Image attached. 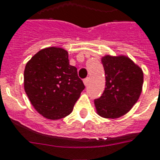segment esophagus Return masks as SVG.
Returning a JSON list of instances; mask_svg holds the SVG:
<instances>
[{
  "label": "esophagus",
  "instance_id": "obj_1",
  "mask_svg": "<svg viewBox=\"0 0 160 160\" xmlns=\"http://www.w3.org/2000/svg\"><path fill=\"white\" fill-rule=\"evenodd\" d=\"M88 81H89V78H85L83 80V82L84 84H85V86H88Z\"/></svg>",
  "mask_w": 160,
  "mask_h": 160
}]
</instances>
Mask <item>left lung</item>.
Wrapping results in <instances>:
<instances>
[{
  "label": "left lung",
  "instance_id": "1",
  "mask_svg": "<svg viewBox=\"0 0 160 160\" xmlns=\"http://www.w3.org/2000/svg\"><path fill=\"white\" fill-rule=\"evenodd\" d=\"M102 62L106 88L94 103L101 116L118 118L126 114L140 98L144 75L141 68L125 56H105Z\"/></svg>",
  "mask_w": 160,
  "mask_h": 160
}]
</instances>
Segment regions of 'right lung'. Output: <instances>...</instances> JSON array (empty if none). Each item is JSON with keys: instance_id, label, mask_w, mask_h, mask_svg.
Segmentation results:
<instances>
[{"instance_id": "right-lung-1", "label": "right lung", "mask_w": 160, "mask_h": 160, "mask_svg": "<svg viewBox=\"0 0 160 160\" xmlns=\"http://www.w3.org/2000/svg\"><path fill=\"white\" fill-rule=\"evenodd\" d=\"M24 84L33 107L50 120L69 115L85 88L67 51L55 47L39 51L26 63Z\"/></svg>"}]
</instances>
